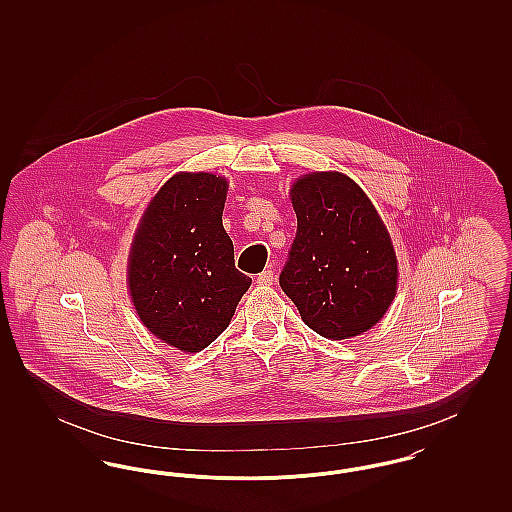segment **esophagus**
<instances>
[{
	"label": "esophagus",
	"mask_w": 512,
	"mask_h": 512,
	"mask_svg": "<svg viewBox=\"0 0 512 512\" xmlns=\"http://www.w3.org/2000/svg\"><path fill=\"white\" fill-rule=\"evenodd\" d=\"M272 282H274V272L268 270V268L257 276V284H259V286H270Z\"/></svg>",
	"instance_id": "1"
}]
</instances>
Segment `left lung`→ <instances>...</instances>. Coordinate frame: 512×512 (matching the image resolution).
I'll return each instance as SVG.
<instances>
[{
	"instance_id": "obj_1",
	"label": "left lung",
	"mask_w": 512,
	"mask_h": 512,
	"mask_svg": "<svg viewBox=\"0 0 512 512\" xmlns=\"http://www.w3.org/2000/svg\"><path fill=\"white\" fill-rule=\"evenodd\" d=\"M297 232L280 286L303 322L328 340L372 328L397 288L390 234L365 192L341 172H313L292 188Z\"/></svg>"
}]
</instances>
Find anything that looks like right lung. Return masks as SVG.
I'll use <instances>...</instances> for the list:
<instances>
[{
	"instance_id": "1",
	"label": "right lung",
	"mask_w": 512,
	"mask_h": 512,
	"mask_svg": "<svg viewBox=\"0 0 512 512\" xmlns=\"http://www.w3.org/2000/svg\"><path fill=\"white\" fill-rule=\"evenodd\" d=\"M226 190L217 174H174L149 203L132 244L134 307L159 340L180 351L197 353L217 340L251 286L222 226Z\"/></svg>"
}]
</instances>
